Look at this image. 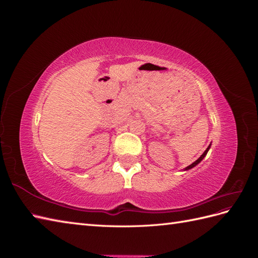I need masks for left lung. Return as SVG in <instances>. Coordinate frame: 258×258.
<instances>
[{
	"label": "left lung",
	"instance_id": "1",
	"mask_svg": "<svg viewBox=\"0 0 258 258\" xmlns=\"http://www.w3.org/2000/svg\"><path fill=\"white\" fill-rule=\"evenodd\" d=\"M209 148H210V145H209V147H208V148H207V150H206V151H205V153H204V154H202V155H201V156H200V157H199V158H198V159H197V160H196V161H195V162H192V163H191V165H190V166H188V167H187V168H186V169H185V170H189V169H191V168H194V167H195V166H196V165H198V163H199V162H200V161H201V160H202V159H204V158H205V156H206V155H207V153H208V151H209Z\"/></svg>",
	"mask_w": 258,
	"mask_h": 258
}]
</instances>
